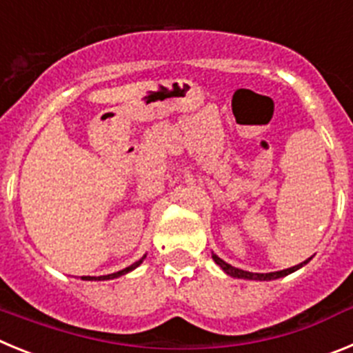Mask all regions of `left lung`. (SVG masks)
<instances>
[{
    "mask_svg": "<svg viewBox=\"0 0 353 353\" xmlns=\"http://www.w3.org/2000/svg\"><path fill=\"white\" fill-rule=\"evenodd\" d=\"M212 258H214V261L217 265H219L221 269L224 270V272L228 274V276L232 277H239V279H256V281H270V279H277V277H283V276H288V274L295 272L297 269H301L302 265H305L307 261L311 260H305L302 261L301 265H295V267H292V269H285V270H279V272H269V274H254V272H248V270H240V269H235V267H232V265H228L226 261L221 260L217 254H212Z\"/></svg>",
    "mask_w": 353,
    "mask_h": 353,
    "instance_id": "obj_1",
    "label": "left lung"
}]
</instances>
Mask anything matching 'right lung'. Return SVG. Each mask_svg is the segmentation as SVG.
Returning <instances> with one entry per match:
<instances>
[{"label":"right lung","instance_id":"obj_1","mask_svg":"<svg viewBox=\"0 0 353 353\" xmlns=\"http://www.w3.org/2000/svg\"><path fill=\"white\" fill-rule=\"evenodd\" d=\"M143 260H145V256H143L141 260H139V261H136V263H132V265H130V267H127V269L120 270V272L108 274V276H99V277H92V276H83V279H86V281H92V279H99V281H104V279H114V277H120V276H123V274H127V272H130V270H134V269H136V267H138V265H141V261H143Z\"/></svg>","mask_w":353,"mask_h":353}]
</instances>
